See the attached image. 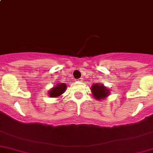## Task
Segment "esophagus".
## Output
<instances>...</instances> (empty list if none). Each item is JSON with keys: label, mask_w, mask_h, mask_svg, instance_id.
<instances>
[{"label": "esophagus", "mask_w": 153, "mask_h": 153, "mask_svg": "<svg viewBox=\"0 0 153 153\" xmlns=\"http://www.w3.org/2000/svg\"><path fill=\"white\" fill-rule=\"evenodd\" d=\"M78 81H79V82H82V81H83V78H78Z\"/></svg>", "instance_id": "34e87169"}]
</instances>
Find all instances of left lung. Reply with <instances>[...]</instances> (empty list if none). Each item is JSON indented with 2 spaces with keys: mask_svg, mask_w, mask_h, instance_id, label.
<instances>
[{
  "mask_svg": "<svg viewBox=\"0 0 153 153\" xmlns=\"http://www.w3.org/2000/svg\"><path fill=\"white\" fill-rule=\"evenodd\" d=\"M91 91L92 92V96L98 101H101L109 95V89L104 86V84H99L98 83L92 84Z\"/></svg>",
  "mask_w": 153,
  "mask_h": 153,
  "instance_id": "left-lung-1",
  "label": "left lung"
}]
</instances>
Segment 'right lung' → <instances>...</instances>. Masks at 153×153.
I'll use <instances>...</instances> for the list:
<instances>
[{"mask_svg": "<svg viewBox=\"0 0 153 153\" xmlns=\"http://www.w3.org/2000/svg\"><path fill=\"white\" fill-rule=\"evenodd\" d=\"M53 88L49 91V95L51 98H56V97H59L65 92L66 89H67V85L64 83H58L56 84Z\"/></svg>", "mask_w": 153, "mask_h": 153, "instance_id": "add662e5", "label": "right lung"}]
</instances>
